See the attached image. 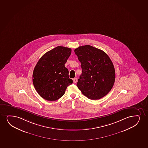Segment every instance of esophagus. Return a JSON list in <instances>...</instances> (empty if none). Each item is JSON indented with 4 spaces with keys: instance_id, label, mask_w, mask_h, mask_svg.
Returning a JSON list of instances; mask_svg holds the SVG:
<instances>
[{
    "instance_id": "obj_1",
    "label": "esophagus",
    "mask_w": 148,
    "mask_h": 148,
    "mask_svg": "<svg viewBox=\"0 0 148 148\" xmlns=\"http://www.w3.org/2000/svg\"><path fill=\"white\" fill-rule=\"evenodd\" d=\"M77 78H74V79H73V82L74 84H75V83L77 82Z\"/></svg>"
}]
</instances>
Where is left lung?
I'll list each match as a JSON object with an SVG mask.
<instances>
[{
  "instance_id": "left-lung-1",
  "label": "left lung",
  "mask_w": 148,
  "mask_h": 148,
  "mask_svg": "<svg viewBox=\"0 0 148 148\" xmlns=\"http://www.w3.org/2000/svg\"><path fill=\"white\" fill-rule=\"evenodd\" d=\"M82 73L77 86L90 99H99L109 93L114 84V66L106 53L90 45L75 49Z\"/></svg>"
}]
</instances>
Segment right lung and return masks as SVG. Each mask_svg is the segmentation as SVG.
Segmentation results:
<instances>
[{"mask_svg": "<svg viewBox=\"0 0 148 148\" xmlns=\"http://www.w3.org/2000/svg\"><path fill=\"white\" fill-rule=\"evenodd\" d=\"M71 49L58 46L43 54L34 69L32 82L39 95L49 101H55L65 93L73 84L64 64Z\"/></svg>", "mask_w": 148, "mask_h": 148, "instance_id": "add662e5", "label": "right lung"}]
</instances>
